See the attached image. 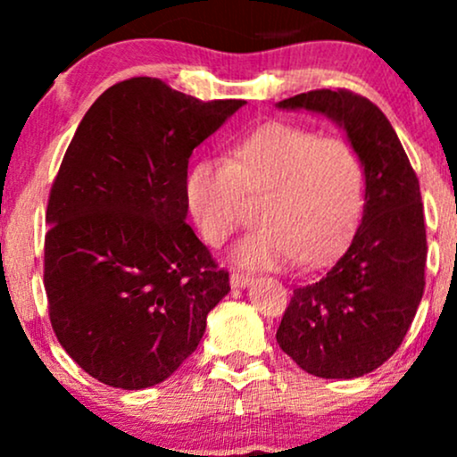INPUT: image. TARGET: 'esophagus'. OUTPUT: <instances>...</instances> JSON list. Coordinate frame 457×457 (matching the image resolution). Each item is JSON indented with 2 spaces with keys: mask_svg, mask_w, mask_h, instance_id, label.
Returning <instances> with one entry per match:
<instances>
[{
  "mask_svg": "<svg viewBox=\"0 0 457 457\" xmlns=\"http://www.w3.org/2000/svg\"><path fill=\"white\" fill-rule=\"evenodd\" d=\"M251 281H253V277L246 275V272H232V277H229L232 287H246Z\"/></svg>",
  "mask_w": 457,
  "mask_h": 457,
  "instance_id": "34e87169",
  "label": "esophagus"
}]
</instances>
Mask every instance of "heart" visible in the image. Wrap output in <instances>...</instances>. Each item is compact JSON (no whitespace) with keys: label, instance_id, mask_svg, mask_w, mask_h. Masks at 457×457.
Segmentation results:
<instances>
[{"label":"heart","instance_id":"b5f03b06","mask_svg":"<svg viewBox=\"0 0 457 457\" xmlns=\"http://www.w3.org/2000/svg\"><path fill=\"white\" fill-rule=\"evenodd\" d=\"M245 195H262V225L236 246L238 264L316 266L359 225L365 165L348 139L270 122L236 141L228 161L202 159L187 171V211L208 245H225L240 228Z\"/></svg>","mask_w":457,"mask_h":457}]
</instances>
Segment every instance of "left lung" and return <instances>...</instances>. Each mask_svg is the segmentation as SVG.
Listing matches in <instances>:
<instances>
[{"mask_svg": "<svg viewBox=\"0 0 457 457\" xmlns=\"http://www.w3.org/2000/svg\"><path fill=\"white\" fill-rule=\"evenodd\" d=\"M339 124L365 165L363 219L342 258L295 287L277 344L318 378H359L393 356L426 287L419 178L386 115L350 90H312L277 103Z\"/></svg>", "mask_w": 457, "mask_h": 457, "instance_id": "left-lung-1", "label": "left lung"}]
</instances>
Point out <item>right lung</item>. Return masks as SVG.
I'll return each mask as SVG.
<instances>
[{
	"label": "right lung",
	"mask_w": 457,
	"mask_h": 457,
	"mask_svg": "<svg viewBox=\"0 0 457 457\" xmlns=\"http://www.w3.org/2000/svg\"><path fill=\"white\" fill-rule=\"evenodd\" d=\"M245 101L133 77L87 109L51 187V327L92 378L139 391L195 353L229 275L187 221L188 159Z\"/></svg>",
	"instance_id": "1"
}]
</instances>
